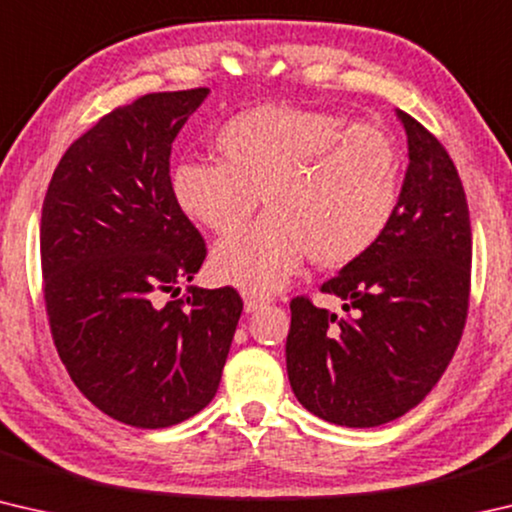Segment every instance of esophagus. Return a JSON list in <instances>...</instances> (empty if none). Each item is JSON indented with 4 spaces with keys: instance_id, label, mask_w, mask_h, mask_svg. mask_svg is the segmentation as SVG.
Masks as SVG:
<instances>
[{
    "instance_id": "esophagus-1",
    "label": "esophagus",
    "mask_w": 512,
    "mask_h": 512,
    "mask_svg": "<svg viewBox=\"0 0 512 512\" xmlns=\"http://www.w3.org/2000/svg\"><path fill=\"white\" fill-rule=\"evenodd\" d=\"M268 300L266 296H259V293H250V291H244V307H246V311H257V309H262L264 305H268Z\"/></svg>"
}]
</instances>
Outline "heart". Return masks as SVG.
<instances>
[{
    "label": "heart",
    "mask_w": 512,
    "mask_h": 512,
    "mask_svg": "<svg viewBox=\"0 0 512 512\" xmlns=\"http://www.w3.org/2000/svg\"><path fill=\"white\" fill-rule=\"evenodd\" d=\"M219 162L185 160L171 196L187 219L232 237L253 219L259 196L271 216L212 255L216 280L275 291L309 255L341 268L366 255L400 201V151L375 124L336 112L266 103L239 112L214 135Z\"/></svg>",
    "instance_id": "b5f03b06"
}]
</instances>
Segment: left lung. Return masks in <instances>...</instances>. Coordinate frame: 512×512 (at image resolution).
Here are the masks:
<instances>
[{"label": "left lung", "mask_w": 512, "mask_h": 512, "mask_svg": "<svg viewBox=\"0 0 512 512\" xmlns=\"http://www.w3.org/2000/svg\"><path fill=\"white\" fill-rule=\"evenodd\" d=\"M397 117L409 169L393 221L320 287L345 302L348 316L307 296L291 300V388L307 411L341 427H379L418 406L452 361L470 307L463 183L445 146L411 115Z\"/></svg>", "instance_id": "left-lung-1"}]
</instances>
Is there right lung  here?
Instances as JSON below:
<instances>
[{
    "label": "right lung",
    "instance_id": "add662e5",
    "mask_svg": "<svg viewBox=\"0 0 512 512\" xmlns=\"http://www.w3.org/2000/svg\"><path fill=\"white\" fill-rule=\"evenodd\" d=\"M207 94L153 92L108 112L65 151L42 203V293L58 357L99 411L140 429L212 402L244 309L232 287L176 298L207 248L171 196V144Z\"/></svg>",
    "mask_w": 512,
    "mask_h": 512
}]
</instances>
